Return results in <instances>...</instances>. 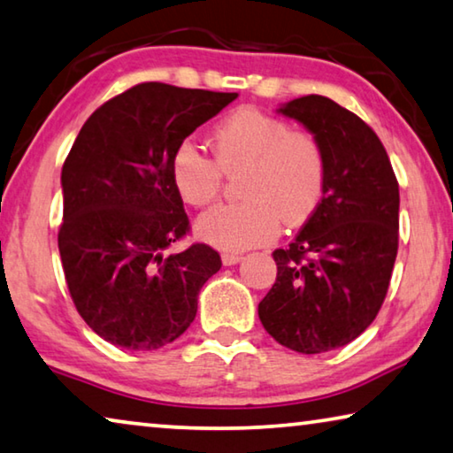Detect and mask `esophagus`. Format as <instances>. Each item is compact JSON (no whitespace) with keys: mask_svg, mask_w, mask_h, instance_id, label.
Wrapping results in <instances>:
<instances>
[{"mask_svg":"<svg viewBox=\"0 0 453 453\" xmlns=\"http://www.w3.org/2000/svg\"><path fill=\"white\" fill-rule=\"evenodd\" d=\"M241 258H242V257L234 255V253H225V255H222V265H225V266H233V265L239 263Z\"/></svg>","mask_w":453,"mask_h":453,"instance_id":"obj_1","label":"esophagus"}]
</instances>
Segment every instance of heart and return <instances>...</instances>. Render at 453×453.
Segmentation results:
<instances>
[{"mask_svg":"<svg viewBox=\"0 0 453 453\" xmlns=\"http://www.w3.org/2000/svg\"><path fill=\"white\" fill-rule=\"evenodd\" d=\"M214 160L184 140L170 160L173 184L184 203L204 206L239 174L241 200L222 203L196 220V234L222 250H244L277 239L280 222L303 226L321 204L327 154L317 134L291 128L257 108H239L211 136Z\"/></svg>","mask_w":453,"mask_h":453,"instance_id":"heart-1","label":"heart"}]
</instances>
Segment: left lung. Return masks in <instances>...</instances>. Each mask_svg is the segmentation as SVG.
<instances>
[{"label": "left lung", "mask_w": 453, "mask_h": 453, "mask_svg": "<svg viewBox=\"0 0 453 453\" xmlns=\"http://www.w3.org/2000/svg\"><path fill=\"white\" fill-rule=\"evenodd\" d=\"M319 136L327 154L321 204L287 249L258 319L277 343L323 353L351 343L388 295L399 242V184L388 152L357 114L325 96L279 108Z\"/></svg>", "instance_id": "obj_1"}]
</instances>
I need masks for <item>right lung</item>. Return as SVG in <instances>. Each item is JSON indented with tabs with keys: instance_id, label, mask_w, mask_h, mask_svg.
<instances>
[{
	"instance_id": "right-lung-1",
	"label": "right lung",
	"mask_w": 453,
	"mask_h": 453,
	"mask_svg": "<svg viewBox=\"0 0 453 453\" xmlns=\"http://www.w3.org/2000/svg\"><path fill=\"white\" fill-rule=\"evenodd\" d=\"M236 96L144 81L81 126L62 166L58 247L73 305L108 343L154 351L195 321L200 288L222 261L203 242L166 255L190 233L170 160Z\"/></svg>"
}]
</instances>
